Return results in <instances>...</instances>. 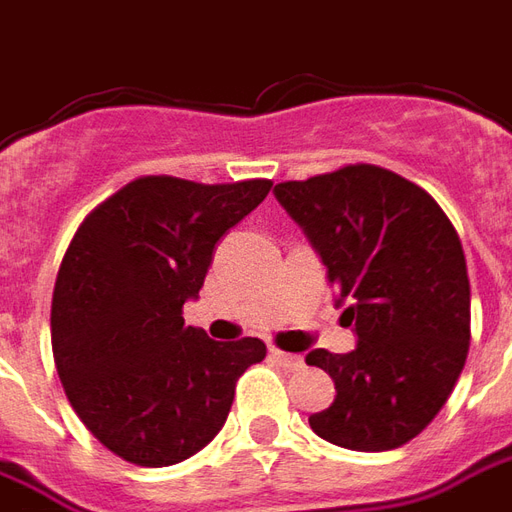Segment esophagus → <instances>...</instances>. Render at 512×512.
Masks as SVG:
<instances>
[{
	"label": "esophagus",
	"mask_w": 512,
	"mask_h": 512,
	"mask_svg": "<svg viewBox=\"0 0 512 512\" xmlns=\"http://www.w3.org/2000/svg\"><path fill=\"white\" fill-rule=\"evenodd\" d=\"M268 356H271V359H274L279 367H285V370H299V367L304 365V362H301V356L285 354V351H279V348H271V351H268Z\"/></svg>",
	"instance_id": "obj_1"
}]
</instances>
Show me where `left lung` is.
I'll list each match as a JSON object with an SVG mask.
<instances>
[{
	"instance_id": "obj_1",
	"label": "left lung",
	"mask_w": 512,
	"mask_h": 512,
	"mask_svg": "<svg viewBox=\"0 0 512 512\" xmlns=\"http://www.w3.org/2000/svg\"><path fill=\"white\" fill-rule=\"evenodd\" d=\"M274 194L321 255L348 304L340 321L359 337L351 354H307L337 389L310 428L345 450L403 447L466 365L472 293L461 238L428 191L376 164L285 180Z\"/></svg>"
}]
</instances>
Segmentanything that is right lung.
<instances>
[{
	"instance_id": "add662e5",
	"label": "right lung",
	"mask_w": 512,
	"mask_h": 512,
	"mask_svg": "<svg viewBox=\"0 0 512 512\" xmlns=\"http://www.w3.org/2000/svg\"><path fill=\"white\" fill-rule=\"evenodd\" d=\"M271 180L142 175L84 216L51 299L62 389L95 439L136 466L200 452L230 414L235 381L266 343H216L186 326L216 241L266 200Z\"/></svg>"
}]
</instances>
